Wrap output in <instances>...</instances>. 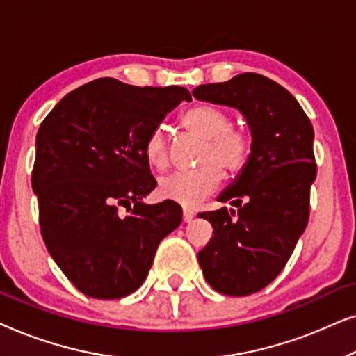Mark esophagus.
Segmentation results:
<instances>
[{
	"instance_id": "1",
	"label": "esophagus",
	"mask_w": 356,
	"mask_h": 356,
	"mask_svg": "<svg viewBox=\"0 0 356 356\" xmlns=\"http://www.w3.org/2000/svg\"><path fill=\"white\" fill-rule=\"evenodd\" d=\"M193 217H194V212L191 211V209L184 207V209H183V220H184V222H191Z\"/></svg>"
}]
</instances>
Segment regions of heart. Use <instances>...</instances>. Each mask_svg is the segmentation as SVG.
<instances>
[{"instance_id":"1","label":"heart","mask_w":356,"mask_h":356,"mask_svg":"<svg viewBox=\"0 0 356 356\" xmlns=\"http://www.w3.org/2000/svg\"><path fill=\"white\" fill-rule=\"evenodd\" d=\"M179 124L186 133L202 139L197 152L199 167L162 178L159 193L168 201L194 206L216 191L223 177L222 168L228 177L245 172L252 155V143L245 129L232 126L228 111L216 105L191 106L179 116ZM144 155L150 167L159 172L168 168L170 152L163 129L150 131L144 143Z\"/></svg>"}]
</instances>
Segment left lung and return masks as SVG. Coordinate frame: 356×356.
<instances>
[{"label":"left lung","mask_w":356,"mask_h":356,"mask_svg":"<svg viewBox=\"0 0 356 356\" xmlns=\"http://www.w3.org/2000/svg\"><path fill=\"white\" fill-rule=\"evenodd\" d=\"M197 100L235 106L246 116L252 155L241 177L218 196L227 207L201 212L213 235L197 252L213 290L230 296L256 293L280 274L309 218L316 178L313 124L285 87L256 72L199 86Z\"/></svg>","instance_id":"left-lung-1"}]
</instances>
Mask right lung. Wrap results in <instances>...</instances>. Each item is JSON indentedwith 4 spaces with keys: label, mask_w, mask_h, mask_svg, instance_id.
<instances>
[{
    "label": "right lung",
    "mask_w": 356,
    "mask_h": 356,
    "mask_svg": "<svg viewBox=\"0 0 356 356\" xmlns=\"http://www.w3.org/2000/svg\"><path fill=\"white\" fill-rule=\"evenodd\" d=\"M184 87L87 82L47 115L35 139L32 188L47 250L77 290L116 300L138 290L155 251L181 223L173 201L140 202L157 181L144 143Z\"/></svg>",
    "instance_id": "obj_1"
}]
</instances>
